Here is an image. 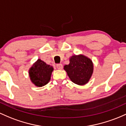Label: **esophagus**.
Segmentation results:
<instances>
[{
  "mask_svg": "<svg viewBox=\"0 0 126 126\" xmlns=\"http://www.w3.org/2000/svg\"><path fill=\"white\" fill-rule=\"evenodd\" d=\"M56 67L58 69H62L63 68V65L62 64H57Z\"/></svg>",
  "mask_w": 126,
  "mask_h": 126,
  "instance_id": "1",
  "label": "esophagus"
}]
</instances>
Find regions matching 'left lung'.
I'll list each match as a JSON object with an SVG mask.
<instances>
[{
    "label": "left lung",
    "instance_id": "8db88e82",
    "mask_svg": "<svg viewBox=\"0 0 126 126\" xmlns=\"http://www.w3.org/2000/svg\"><path fill=\"white\" fill-rule=\"evenodd\" d=\"M64 69L73 82L84 85L92 77L93 65L92 60L85 56H73L70 59V63L64 66Z\"/></svg>",
    "mask_w": 126,
    "mask_h": 126
}]
</instances>
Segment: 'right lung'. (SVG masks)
<instances>
[{
    "mask_svg": "<svg viewBox=\"0 0 126 126\" xmlns=\"http://www.w3.org/2000/svg\"><path fill=\"white\" fill-rule=\"evenodd\" d=\"M52 70V66L38 59L29 70L30 79L36 86H44L50 80Z\"/></svg>",
    "mask_w": 126,
    "mask_h": 126,
    "instance_id": "right-lung-1",
    "label": "right lung"
}]
</instances>
